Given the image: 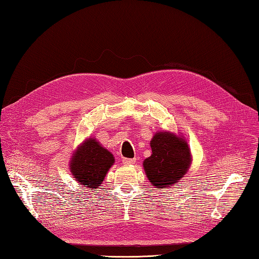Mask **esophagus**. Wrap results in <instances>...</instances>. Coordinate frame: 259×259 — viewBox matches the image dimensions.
<instances>
[{
	"mask_svg": "<svg viewBox=\"0 0 259 259\" xmlns=\"http://www.w3.org/2000/svg\"><path fill=\"white\" fill-rule=\"evenodd\" d=\"M136 160H137L136 158H131V159H130V158H123V159H122V163L125 164V166H128V164L135 163Z\"/></svg>",
	"mask_w": 259,
	"mask_h": 259,
	"instance_id": "obj_1",
	"label": "esophagus"
}]
</instances>
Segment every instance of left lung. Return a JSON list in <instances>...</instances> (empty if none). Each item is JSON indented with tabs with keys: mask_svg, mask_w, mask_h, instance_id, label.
<instances>
[{
	"mask_svg": "<svg viewBox=\"0 0 259 259\" xmlns=\"http://www.w3.org/2000/svg\"><path fill=\"white\" fill-rule=\"evenodd\" d=\"M152 155L144 161L151 186L164 189L184 177L190 166L188 145L183 138L169 133H158L150 142Z\"/></svg>",
	"mask_w": 259,
	"mask_h": 259,
	"instance_id": "1",
	"label": "left lung"
}]
</instances>
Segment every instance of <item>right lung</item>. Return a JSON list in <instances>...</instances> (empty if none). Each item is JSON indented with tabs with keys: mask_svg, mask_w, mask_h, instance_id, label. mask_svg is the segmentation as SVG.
<instances>
[{
	"mask_svg": "<svg viewBox=\"0 0 259 259\" xmlns=\"http://www.w3.org/2000/svg\"><path fill=\"white\" fill-rule=\"evenodd\" d=\"M113 162L112 153L90 138L74 153L70 169L78 183L92 190L101 185Z\"/></svg>",
	"mask_w": 259,
	"mask_h": 259,
	"instance_id": "add662e5",
	"label": "right lung"
}]
</instances>
